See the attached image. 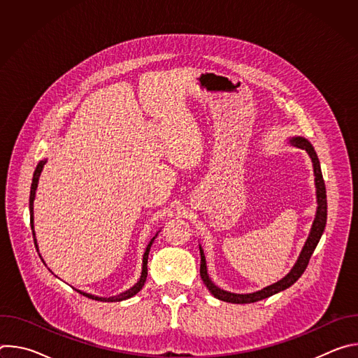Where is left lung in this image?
I'll list each match as a JSON object with an SVG mask.
<instances>
[{"mask_svg": "<svg viewBox=\"0 0 358 358\" xmlns=\"http://www.w3.org/2000/svg\"><path fill=\"white\" fill-rule=\"evenodd\" d=\"M289 143L297 148L306 150L308 152L312 164H313V174H315V185H316V199H317V210H316V217L310 229V234L306 239L301 252L299 255V258L296 261V264L293 265V268L290 269V272L282 278L280 280H278L273 285H269L261 290L252 292V293H232L228 290H224L221 287H218L210 278L208 271H207V261H206V255H203V250L199 245V253H201V268H199V275L202 282L206 283V286L208 287V290L211 292V294L222 301H228V303H238V304H243V303H253L258 301L262 299H266L272 294H276L287 287H290L306 271L309 265L310 257L313 255L323 232L326 228V221H327V196H326V185H324V180H323V174H322V169H320V162L317 159L316 151L313 148V145L310 144V141L304 137H292L289 138Z\"/></svg>", "mask_w": 358, "mask_h": 358, "instance_id": "obj_1", "label": "left lung"}]
</instances>
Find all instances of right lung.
<instances>
[{"mask_svg": "<svg viewBox=\"0 0 358 358\" xmlns=\"http://www.w3.org/2000/svg\"><path fill=\"white\" fill-rule=\"evenodd\" d=\"M46 164V160H41L34 171V178H32V184H31V194H29V215H31V229H32V235H34V242H35V248L36 250L38 249V243H36V236H35V229H34V201H35V195H36V188H38V182H39V177H41V173L43 170V166ZM160 232V231H159ZM159 232L152 236V239L148 242L145 250H144V255H143V265H141V275H140V279L137 280V283H134L130 289L116 294V296H110V297H103V296H96V294H90V293H86V292H82V290H78L80 294L89 297V299H93V300H99V301H122V300H126V299H130L133 297L134 294H137L143 286H144V282L147 279V261H148V253H150V248L152 245V242H155V239L157 238ZM41 257V255H39ZM43 262V259H42Z\"/></svg>", "mask_w": 358, "mask_h": 358, "instance_id": "obj_1", "label": "right lung"}]
</instances>
